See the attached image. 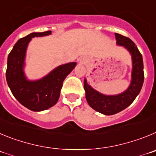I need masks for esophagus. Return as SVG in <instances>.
<instances>
[{
	"mask_svg": "<svg viewBox=\"0 0 156 156\" xmlns=\"http://www.w3.org/2000/svg\"><path fill=\"white\" fill-rule=\"evenodd\" d=\"M79 62L80 63H82V64H83V63L85 62V61H84L83 58H81V59H79Z\"/></svg>",
	"mask_w": 156,
	"mask_h": 156,
	"instance_id": "1",
	"label": "esophagus"
}]
</instances>
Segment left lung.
Segmentation results:
<instances>
[{"label":"left lung","instance_id":"8db88e82","mask_svg":"<svg viewBox=\"0 0 156 156\" xmlns=\"http://www.w3.org/2000/svg\"><path fill=\"white\" fill-rule=\"evenodd\" d=\"M116 45L125 48L131 56L132 71L128 88L116 95H104L95 90L84 80L85 98L88 105L95 111L104 115H113L130 106L140 93L144 82L143 59L134 42L129 38L115 33Z\"/></svg>","mask_w":156,"mask_h":156}]
</instances>
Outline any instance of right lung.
Segmentation results:
<instances>
[{"label": "right lung", "instance_id": "obj_1", "mask_svg": "<svg viewBox=\"0 0 156 156\" xmlns=\"http://www.w3.org/2000/svg\"><path fill=\"white\" fill-rule=\"evenodd\" d=\"M51 33H32L21 38L8 57L6 79L12 93L22 106L34 112L46 110L57 103L64 79L77 65L76 62L61 64L40 79H28L24 68L29 43L33 38L49 36Z\"/></svg>", "mask_w": 156, "mask_h": 156}]
</instances>
